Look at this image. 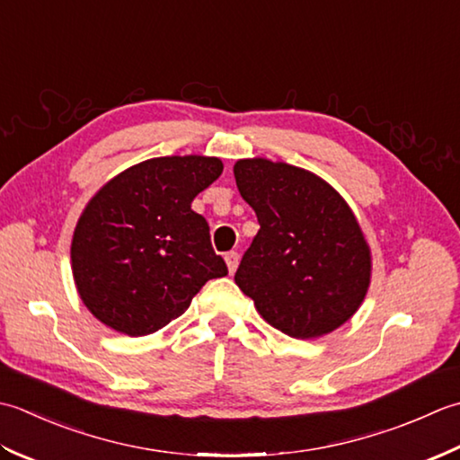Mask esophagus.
I'll return each mask as SVG.
<instances>
[{
  "label": "esophagus",
  "mask_w": 460,
  "mask_h": 460,
  "mask_svg": "<svg viewBox=\"0 0 460 460\" xmlns=\"http://www.w3.org/2000/svg\"><path fill=\"white\" fill-rule=\"evenodd\" d=\"M224 260H226V266H228L230 274H234V271H236V268H238V261H240L238 252H228V254L224 256Z\"/></svg>",
  "instance_id": "34e87169"
}]
</instances>
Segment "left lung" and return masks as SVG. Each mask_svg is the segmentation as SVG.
I'll return each instance as SVG.
<instances>
[{
	"mask_svg": "<svg viewBox=\"0 0 460 460\" xmlns=\"http://www.w3.org/2000/svg\"><path fill=\"white\" fill-rule=\"evenodd\" d=\"M234 176L260 224L234 276L238 288L289 337L337 330L358 312L371 278L349 206L320 176L286 163L246 158Z\"/></svg>",
	"mask_w": 460,
	"mask_h": 460,
	"instance_id": "1",
	"label": "left lung"
}]
</instances>
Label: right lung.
<instances>
[{"instance_id":"obj_1","label":"right lung","mask_w":460,"mask_h":460,"mask_svg":"<svg viewBox=\"0 0 460 460\" xmlns=\"http://www.w3.org/2000/svg\"><path fill=\"white\" fill-rule=\"evenodd\" d=\"M222 174L214 156H161L93 196L73 234V278L99 322L130 337L158 332L228 274L190 204Z\"/></svg>"}]
</instances>
